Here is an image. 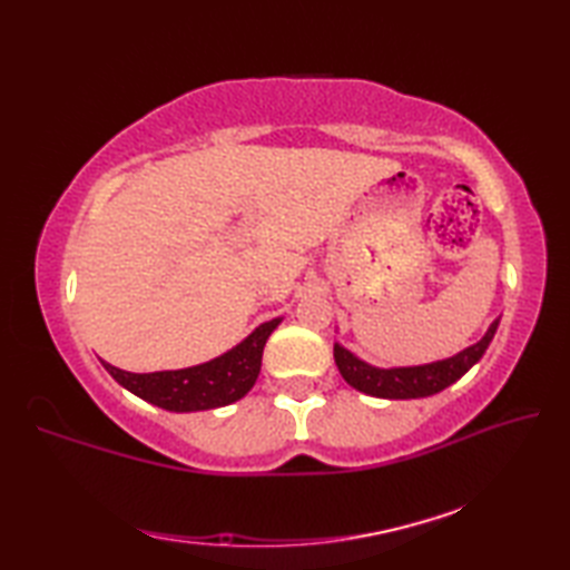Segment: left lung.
I'll return each mask as SVG.
<instances>
[{"mask_svg": "<svg viewBox=\"0 0 570 570\" xmlns=\"http://www.w3.org/2000/svg\"><path fill=\"white\" fill-rule=\"evenodd\" d=\"M498 325L500 321H494L480 343L465 347L463 353H458L455 357L431 362V365H421V367L377 370V367H370L367 362L357 360L353 353H347V350L341 345L333 347V357H335L337 370L343 374V380L350 386H355L357 392H365L380 399L431 396V394L443 392L445 386H451L453 382H458L482 355H485V350L492 343Z\"/></svg>", "mask_w": 570, "mask_h": 570, "instance_id": "1", "label": "left lung"}]
</instances>
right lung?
I'll list each match as a JSON object with an SVG mask.
<instances>
[{
	"label": "right lung",
	"mask_w": 570,
	"mask_h": 570,
	"mask_svg": "<svg viewBox=\"0 0 570 570\" xmlns=\"http://www.w3.org/2000/svg\"><path fill=\"white\" fill-rule=\"evenodd\" d=\"M278 318L262 323L247 341H242L229 353L215 357L205 365L168 370L151 374H135L117 370L102 362L112 377L147 402L168 411H205L233 404L245 396L259 377L262 353L266 337L274 333Z\"/></svg>",
	"instance_id": "obj_1"
}]
</instances>
